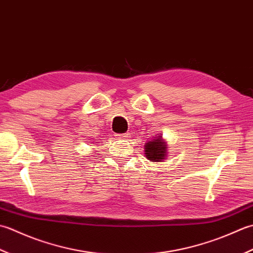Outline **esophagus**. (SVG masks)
Instances as JSON below:
<instances>
[{
    "mask_svg": "<svg viewBox=\"0 0 253 253\" xmlns=\"http://www.w3.org/2000/svg\"><path fill=\"white\" fill-rule=\"evenodd\" d=\"M117 138H121V140H126L130 136V133H123V134H116L115 135Z\"/></svg>",
    "mask_w": 253,
    "mask_h": 253,
    "instance_id": "obj_1",
    "label": "esophagus"
}]
</instances>
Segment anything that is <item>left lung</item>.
<instances>
[{
  "label": "left lung",
  "instance_id": "1",
  "mask_svg": "<svg viewBox=\"0 0 253 253\" xmlns=\"http://www.w3.org/2000/svg\"><path fill=\"white\" fill-rule=\"evenodd\" d=\"M145 156L151 162H163L167 156V144L162 136H156L152 141L145 143Z\"/></svg>",
  "mask_w": 253,
  "mask_h": 253
}]
</instances>
